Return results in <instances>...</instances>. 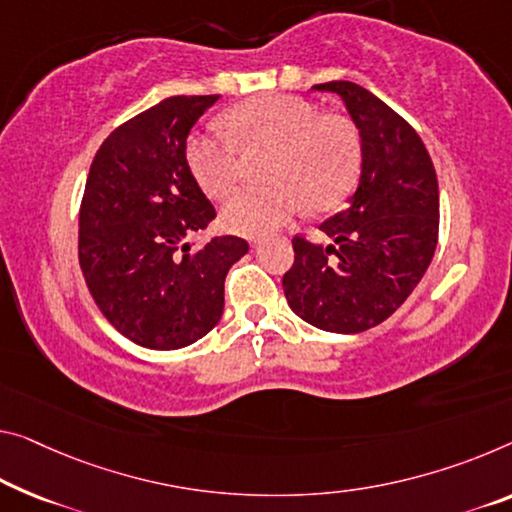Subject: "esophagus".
Returning a JSON list of instances; mask_svg holds the SVG:
<instances>
[{"label":"esophagus","instance_id":"obj_1","mask_svg":"<svg viewBox=\"0 0 512 512\" xmlns=\"http://www.w3.org/2000/svg\"><path fill=\"white\" fill-rule=\"evenodd\" d=\"M263 245V242L261 240H254V247H261Z\"/></svg>","mask_w":512,"mask_h":512}]
</instances>
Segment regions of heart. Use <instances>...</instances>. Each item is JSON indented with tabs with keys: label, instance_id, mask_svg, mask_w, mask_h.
Wrapping results in <instances>:
<instances>
[{
	"label": "heart",
	"instance_id": "1",
	"mask_svg": "<svg viewBox=\"0 0 512 512\" xmlns=\"http://www.w3.org/2000/svg\"><path fill=\"white\" fill-rule=\"evenodd\" d=\"M229 135L201 130L187 139L185 157L201 190L224 199L242 174L240 148H274L267 167L272 185L242 190L226 203L224 226L242 235H267L309 206L327 210L357 183L359 135L348 119L320 114L295 96H256L226 114Z\"/></svg>",
	"mask_w": 512,
	"mask_h": 512
}]
</instances>
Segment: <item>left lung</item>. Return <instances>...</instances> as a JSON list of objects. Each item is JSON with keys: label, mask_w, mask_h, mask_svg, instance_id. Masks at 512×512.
<instances>
[{"label": "left lung", "mask_w": 512, "mask_h": 512, "mask_svg": "<svg viewBox=\"0 0 512 512\" xmlns=\"http://www.w3.org/2000/svg\"><path fill=\"white\" fill-rule=\"evenodd\" d=\"M341 96L361 137V176L348 208L320 224L332 245L293 238L283 293L297 316L336 334L387 320L423 279L437 247L439 187L421 137L355 82L316 84Z\"/></svg>", "instance_id": "1"}]
</instances>
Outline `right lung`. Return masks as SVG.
Returning a JSON list of instances; mask_svg holds the SVG:
<instances>
[{
	"instance_id": "1",
	"label": "right lung",
	"mask_w": 512,
	"mask_h": 512,
	"mask_svg": "<svg viewBox=\"0 0 512 512\" xmlns=\"http://www.w3.org/2000/svg\"><path fill=\"white\" fill-rule=\"evenodd\" d=\"M219 96H171L119 125L93 157L80 208V267L93 302L137 345L178 350L217 325L224 279L249 251L235 235L192 249L215 208L185 157Z\"/></svg>"
}]
</instances>
